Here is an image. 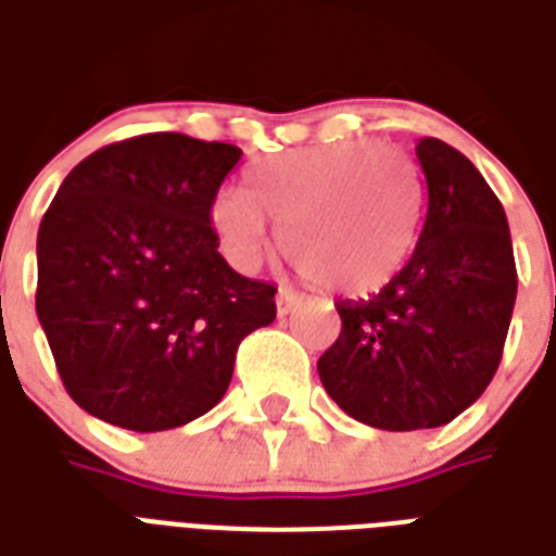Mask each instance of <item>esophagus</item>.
<instances>
[{
  "mask_svg": "<svg viewBox=\"0 0 556 556\" xmlns=\"http://www.w3.org/2000/svg\"><path fill=\"white\" fill-rule=\"evenodd\" d=\"M298 291H291V289H279L277 291V313L279 315H289L294 306H298Z\"/></svg>",
  "mask_w": 556,
  "mask_h": 556,
  "instance_id": "esophagus-1",
  "label": "esophagus"
}]
</instances>
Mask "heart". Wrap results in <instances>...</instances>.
Returning a JSON list of instances; mask_svg holds the SVG:
<instances>
[{
	"mask_svg": "<svg viewBox=\"0 0 556 556\" xmlns=\"http://www.w3.org/2000/svg\"><path fill=\"white\" fill-rule=\"evenodd\" d=\"M277 219L279 250L306 277L342 294L393 279L422 219L417 163L369 139L270 154L247 172V190H219L211 231L238 270H255Z\"/></svg>",
	"mask_w": 556,
	"mask_h": 556,
	"instance_id": "heart-1",
	"label": "heart"
}]
</instances>
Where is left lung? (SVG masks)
I'll use <instances>...</instances> for the list:
<instances>
[{"label":"left lung","instance_id":"1","mask_svg":"<svg viewBox=\"0 0 556 556\" xmlns=\"http://www.w3.org/2000/svg\"><path fill=\"white\" fill-rule=\"evenodd\" d=\"M429 207L414 253L369 301L337 303L342 333L321 354V384L372 429H434L491 384L513 321V238L501 199L470 160L419 139Z\"/></svg>","mask_w":556,"mask_h":556}]
</instances>
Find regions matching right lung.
Listing matches in <instances>:
<instances>
[{"instance_id":"add662e5","label":"right lung","mask_w":556,"mask_h":556,"mask_svg":"<svg viewBox=\"0 0 556 556\" xmlns=\"http://www.w3.org/2000/svg\"><path fill=\"white\" fill-rule=\"evenodd\" d=\"M241 148L146 134L67 175L38 229L41 321L62 384L91 417L178 429L226 396L243 337L277 289L217 253L211 202Z\"/></svg>"}]
</instances>
